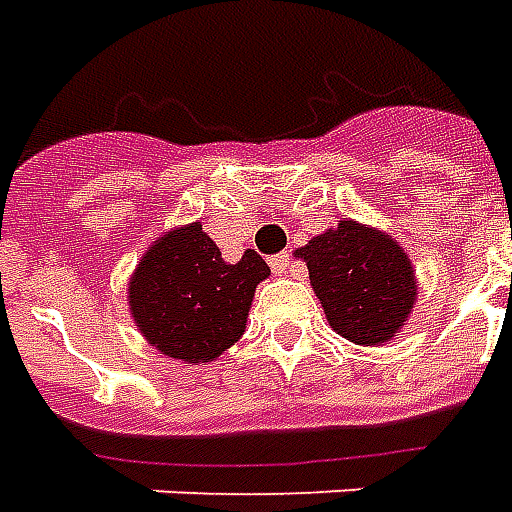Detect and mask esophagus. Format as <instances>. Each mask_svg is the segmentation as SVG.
<instances>
[{
	"instance_id": "1",
	"label": "esophagus",
	"mask_w": 512,
	"mask_h": 512,
	"mask_svg": "<svg viewBox=\"0 0 512 512\" xmlns=\"http://www.w3.org/2000/svg\"><path fill=\"white\" fill-rule=\"evenodd\" d=\"M290 266H293V257L287 255V252H282V255H276L274 260H271V268H274L276 274H287Z\"/></svg>"
}]
</instances>
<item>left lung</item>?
<instances>
[{
  "label": "left lung",
  "instance_id": "8db88e82",
  "mask_svg": "<svg viewBox=\"0 0 512 512\" xmlns=\"http://www.w3.org/2000/svg\"><path fill=\"white\" fill-rule=\"evenodd\" d=\"M328 323L355 344H382L404 328L418 298L412 263L399 241L352 219L298 249Z\"/></svg>",
  "mask_w": 512,
  "mask_h": 512
}]
</instances>
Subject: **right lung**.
<instances>
[{"label": "right lung", "mask_w": 512, "mask_h": 512, "mask_svg": "<svg viewBox=\"0 0 512 512\" xmlns=\"http://www.w3.org/2000/svg\"><path fill=\"white\" fill-rule=\"evenodd\" d=\"M271 274L255 249L227 263L200 222L168 230L130 279V312L146 342L168 358L217 361L241 339L255 287Z\"/></svg>", "instance_id": "right-lung-1"}]
</instances>
